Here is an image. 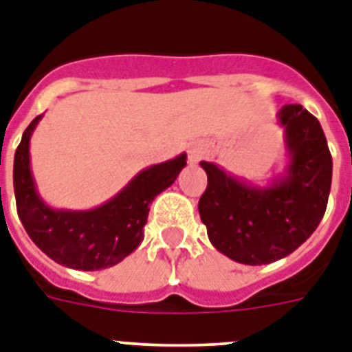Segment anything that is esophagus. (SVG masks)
Here are the masks:
<instances>
[{"instance_id":"34e87169","label":"esophagus","mask_w":352,"mask_h":352,"mask_svg":"<svg viewBox=\"0 0 352 352\" xmlns=\"http://www.w3.org/2000/svg\"><path fill=\"white\" fill-rule=\"evenodd\" d=\"M202 155H204V150H202V146H199V144H193V146L190 148L188 161H190V164H197V162L202 159Z\"/></svg>"}]
</instances>
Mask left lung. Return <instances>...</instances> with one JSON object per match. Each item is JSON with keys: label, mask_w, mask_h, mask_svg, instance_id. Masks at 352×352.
<instances>
[{"label": "left lung", "mask_w": 352, "mask_h": 352, "mask_svg": "<svg viewBox=\"0 0 352 352\" xmlns=\"http://www.w3.org/2000/svg\"><path fill=\"white\" fill-rule=\"evenodd\" d=\"M287 168L267 186H255L202 161L208 188L199 201L215 250L239 264L262 265L304 244L327 208L333 159L318 119L300 104L278 111Z\"/></svg>", "instance_id": "8db88e82"}]
</instances>
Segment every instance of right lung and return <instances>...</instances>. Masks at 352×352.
Here are the masks:
<instances>
[{
	"label": "right lung",
	"mask_w": 352,
	"mask_h": 352,
	"mask_svg": "<svg viewBox=\"0 0 352 352\" xmlns=\"http://www.w3.org/2000/svg\"><path fill=\"white\" fill-rule=\"evenodd\" d=\"M43 116L23 131L14 155V193L23 228L47 256L72 270H107L126 258L144 239L150 204L186 166V153L144 168L116 197L94 210H56L37 193L30 170V137Z\"/></svg>",
	"instance_id": "right-lung-1"
}]
</instances>
